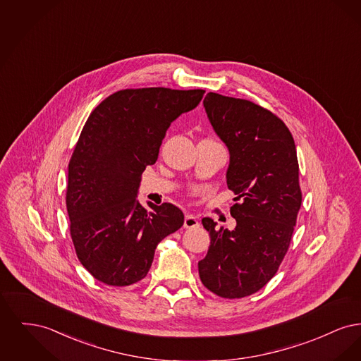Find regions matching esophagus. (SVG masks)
<instances>
[{
  "instance_id": "34e87169",
  "label": "esophagus",
  "mask_w": 361,
  "mask_h": 361,
  "mask_svg": "<svg viewBox=\"0 0 361 361\" xmlns=\"http://www.w3.org/2000/svg\"><path fill=\"white\" fill-rule=\"evenodd\" d=\"M199 226H200V224H199L196 216H193V215L185 216V219H184V227L185 228H195V227H199Z\"/></svg>"
}]
</instances>
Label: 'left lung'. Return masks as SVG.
I'll return each mask as SVG.
<instances>
[{"label":"left lung","instance_id":"obj_1","mask_svg":"<svg viewBox=\"0 0 361 361\" xmlns=\"http://www.w3.org/2000/svg\"><path fill=\"white\" fill-rule=\"evenodd\" d=\"M203 105L228 149L226 181L240 203L230 209L234 230L202 219L211 242L199 276L218 296L245 298L276 275L288 250L302 204L296 147L287 126L257 104L209 92Z\"/></svg>","mask_w":361,"mask_h":361}]
</instances>
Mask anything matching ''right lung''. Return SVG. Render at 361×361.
Masks as SVG:
<instances>
[{"mask_svg": "<svg viewBox=\"0 0 361 361\" xmlns=\"http://www.w3.org/2000/svg\"><path fill=\"white\" fill-rule=\"evenodd\" d=\"M203 94L202 89H124L89 115L69 162L66 207L77 257L104 284L142 280L157 245L184 224L180 208L147 203L152 209H146L137 192L171 123Z\"/></svg>", "mask_w": 361, "mask_h": 361, "instance_id": "1", "label": "right lung"}]
</instances>
